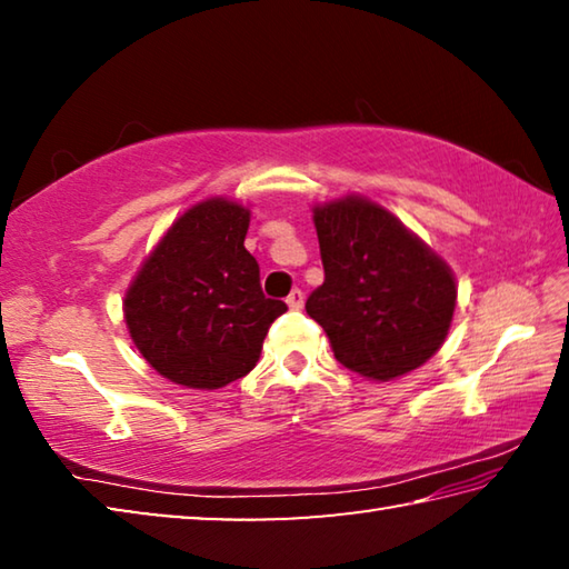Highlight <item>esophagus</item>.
Instances as JSON below:
<instances>
[{
  "label": "esophagus",
  "instance_id": "34e87169",
  "mask_svg": "<svg viewBox=\"0 0 569 569\" xmlns=\"http://www.w3.org/2000/svg\"><path fill=\"white\" fill-rule=\"evenodd\" d=\"M286 303H288V308H293V311H298V308H303V291H301V288H293V291L288 293Z\"/></svg>",
  "mask_w": 569,
  "mask_h": 569
}]
</instances>
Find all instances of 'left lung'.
I'll list each match as a JSON object with an SVG mask.
<instances>
[{"instance_id": "8db88e82", "label": "left lung", "mask_w": 569, "mask_h": 569, "mask_svg": "<svg viewBox=\"0 0 569 569\" xmlns=\"http://www.w3.org/2000/svg\"><path fill=\"white\" fill-rule=\"evenodd\" d=\"M323 283L306 313L329 336L333 356L369 381L419 369L445 343L457 281L445 258L371 198L313 206Z\"/></svg>"}]
</instances>
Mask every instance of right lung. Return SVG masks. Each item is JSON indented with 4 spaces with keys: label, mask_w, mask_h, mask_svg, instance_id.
I'll return each instance as SVG.
<instances>
[{
    "label": "right lung",
    "mask_w": 569,
    "mask_h": 569,
    "mask_svg": "<svg viewBox=\"0 0 569 569\" xmlns=\"http://www.w3.org/2000/svg\"><path fill=\"white\" fill-rule=\"evenodd\" d=\"M250 210L206 198L172 220L122 298L134 349L160 377L223 389L253 369L283 301L266 298L243 240Z\"/></svg>",
    "instance_id": "add662e5"
}]
</instances>
